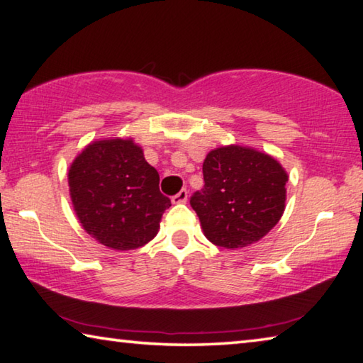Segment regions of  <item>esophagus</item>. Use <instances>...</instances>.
<instances>
[{
	"label": "esophagus",
	"instance_id": "esophagus-1",
	"mask_svg": "<svg viewBox=\"0 0 363 363\" xmlns=\"http://www.w3.org/2000/svg\"><path fill=\"white\" fill-rule=\"evenodd\" d=\"M186 201H188L186 189H182L180 193H177L174 198H172V202H174V204H183V202H186Z\"/></svg>",
	"mask_w": 363,
	"mask_h": 363
}]
</instances>
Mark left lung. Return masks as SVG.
Returning <instances> with one entry per match:
<instances>
[{"mask_svg":"<svg viewBox=\"0 0 363 363\" xmlns=\"http://www.w3.org/2000/svg\"><path fill=\"white\" fill-rule=\"evenodd\" d=\"M202 174L206 185L189 204L212 244L240 249L279 223L289 175L272 156L247 146H220L206 156Z\"/></svg>","mask_w":363,"mask_h":363,"instance_id":"1","label":"left lung"}]
</instances>
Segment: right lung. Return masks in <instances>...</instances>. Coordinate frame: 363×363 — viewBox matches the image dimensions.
Here are the masks:
<instances>
[{
    "label": "right lung",
    "mask_w": 363,
    "mask_h": 363,
    "mask_svg": "<svg viewBox=\"0 0 363 363\" xmlns=\"http://www.w3.org/2000/svg\"><path fill=\"white\" fill-rule=\"evenodd\" d=\"M68 185L81 226L113 250L148 244L170 207L159 191L157 170L132 138L89 143L69 165Z\"/></svg>",
    "instance_id": "right-lung-1"
}]
</instances>
